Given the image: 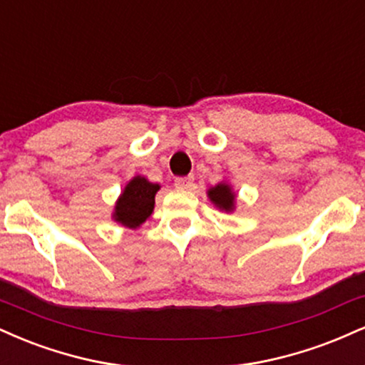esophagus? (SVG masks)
I'll list each match as a JSON object with an SVG mask.
<instances>
[{
    "label": "esophagus",
    "instance_id": "1",
    "mask_svg": "<svg viewBox=\"0 0 365 365\" xmlns=\"http://www.w3.org/2000/svg\"><path fill=\"white\" fill-rule=\"evenodd\" d=\"M194 187V178L192 177H180L175 180V188L178 190H192Z\"/></svg>",
    "mask_w": 365,
    "mask_h": 365
}]
</instances>
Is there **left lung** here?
<instances>
[{"mask_svg": "<svg viewBox=\"0 0 365 365\" xmlns=\"http://www.w3.org/2000/svg\"><path fill=\"white\" fill-rule=\"evenodd\" d=\"M207 199L212 202L214 207H217L222 212H235L236 209V192L232 190V185L226 180L219 182L217 185L207 188Z\"/></svg>", "mask_w": 365, "mask_h": 365, "instance_id": "left-lung-1", "label": "left lung"}]
</instances>
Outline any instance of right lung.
<instances>
[{
  "instance_id": "obj_1",
  "label": "right lung",
  "mask_w": 365,
  "mask_h": 365,
  "mask_svg": "<svg viewBox=\"0 0 365 365\" xmlns=\"http://www.w3.org/2000/svg\"><path fill=\"white\" fill-rule=\"evenodd\" d=\"M160 183L149 182L143 175H135L125 183L112 210V219L127 230H138L155 210V197Z\"/></svg>"
}]
</instances>
